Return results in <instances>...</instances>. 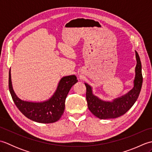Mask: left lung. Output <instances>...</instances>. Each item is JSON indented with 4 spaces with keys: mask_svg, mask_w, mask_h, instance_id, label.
I'll return each instance as SVG.
<instances>
[{
    "mask_svg": "<svg viewBox=\"0 0 152 152\" xmlns=\"http://www.w3.org/2000/svg\"><path fill=\"white\" fill-rule=\"evenodd\" d=\"M137 66L135 69L136 76L134 80V88L127 94L114 101L105 102L101 101L92 93L91 88L88 84L86 86V100L88 108L93 115L99 119L116 118L125 114L137 100L142 85V74L140 57L136 51Z\"/></svg>",
    "mask_w": 152,
    "mask_h": 152,
    "instance_id": "1",
    "label": "left lung"
}]
</instances>
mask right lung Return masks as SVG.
<instances>
[{
    "instance_id": "obj_1",
    "label": "right lung",
    "mask_w": 152,
    "mask_h": 152,
    "mask_svg": "<svg viewBox=\"0 0 152 152\" xmlns=\"http://www.w3.org/2000/svg\"><path fill=\"white\" fill-rule=\"evenodd\" d=\"M77 82L76 76L74 75L63 77L56 92L48 101L43 102H27L21 101L15 94L12 86L10 70L9 71V90L15 104L25 117L42 124H50L59 120L64 110L68 93Z\"/></svg>"
}]
</instances>
